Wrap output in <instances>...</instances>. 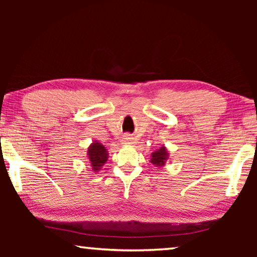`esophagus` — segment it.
I'll return each instance as SVG.
<instances>
[{"instance_id": "esophagus-1", "label": "esophagus", "mask_w": 257, "mask_h": 257, "mask_svg": "<svg viewBox=\"0 0 257 257\" xmlns=\"http://www.w3.org/2000/svg\"><path fill=\"white\" fill-rule=\"evenodd\" d=\"M132 143H133V138L130 137V135H124V136H123V141H122V144L128 145V144H132Z\"/></svg>"}]
</instances>
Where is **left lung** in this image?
Masks as SVG:
<instances>
[{
	"mask_svg": "<svg viewBox=\"0 0 257 257\" xmlns=\"http://www.w3.org/2000/svg\"><path fill=\"white\" fill-rule=\"evenodd\" d=\"M169 151L165 146L160 147L159 150L154 151L151 154V161L150 162L158 169H162L165 164H167L169 160Z\"/></svg>",
	"mask_w": 257,
	"mask_h": 257,
	"instance_id": "obj_1",
	"label": "left lung"
}]
</instances>
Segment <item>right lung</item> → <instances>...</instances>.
<instances>
[{
	"mask_svg": "<svg viewBox=\"0 0 257 257\" xmlns=\"http://www.w3.org/2000/svg\"><path fill=\"white\" fill-rule=\"evenodd\" d=\"M108 159V152L97 141H94L87 149V160L89 162L90 172L96 173L103 168Z\"/></svg>",
	"mask_w": 257,
	"mask_h": 257,
	"instance_id": "add662e5",
	"label": "right lung"
}]
</instances>
